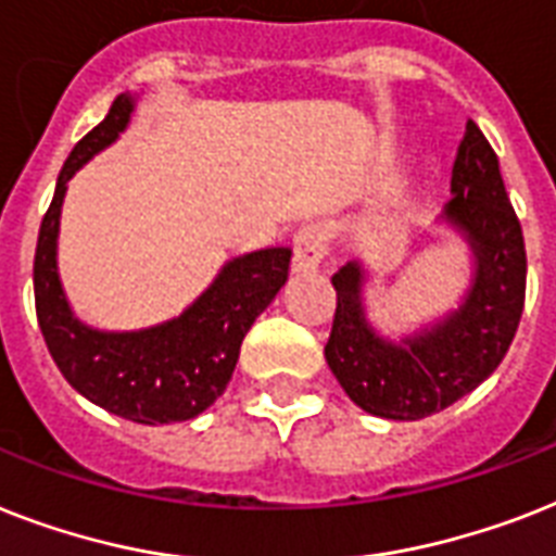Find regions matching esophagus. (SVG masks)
<instances>
[{
    "mask_svg": "<svg viewBox=\"0 0 556 556\" xmlns=\"http://www.w3.org/2000/svg\"><path fill=\"white\" fill-rule=\"evenodd\" d=\"M328 254V233L323 225H302L293 237V270L296 274H311Z\"/></svg>",
    "mask_w": 556,
    "mask_h": 556,
    "instance_id": "obj_1",
    "label": "esophagus"
}]
</instances>
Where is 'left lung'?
I'll list each match as a JSON object with an SVG mask.
<instances>
[{"label": "left lung", "mask_w": 556, "mask_h": 556, "mask_svg": "<svg viewBox=\"0 0 556 556\" xmlns=\"http://www.w3.org/2000/svg\"><path fill=\"white\" fill-rule=\"evenodd\" d=\"M448 219L473 251V286L459 311L400 345L365 323L363 268L342 265L325 359L345 394L374 417L422 419L489 380L511 345L526 305V242L489 139L466 122L451 168Z\"/></svg>", "instance_id": "left-lung-1"}]
</instances>
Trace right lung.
Returning <instances> with one entry per match:
<instances>
[{"instance_id":"right-lung-1","label":"right lung","mask_w":556,"mask_h":556,"mask_svg":"<svg viewBox=\"0 0 556 556\" xmlns=\"http://www.w3.org/2000/svg\"><path fill=\"white\" fill-rule=\"evenodd\" d=\"M134 99L116 97L88 130L56 179L34 256L36 319L53 363L99 408L142 426L185 422L214 405L239 359L248 328L286 286L291 251L265 248L233 260L182 317L128 333L93 331L71 314L56 274V233L67 179L125 130Z\"/></svg>"}]
</instances>
